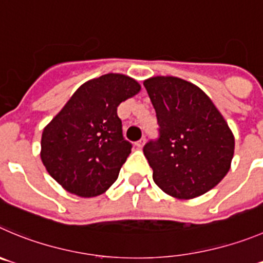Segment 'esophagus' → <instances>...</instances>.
<instances>
[{"label":"esophagus","instance_id":"esophagus-1","mask_svg":"<svg viewBox=\"0 0 263 263\" xmlns=\"http://www.w3.org/2000/svg\"><path fill=\"white\" fill-rule=\"evenodd\" d=\"M144 144H145V139H140L139 141H136V143H135V145H136L139 149H141L144 146Z\"/></svg>","mask_w":263,"mask_h":263}]
</instances>
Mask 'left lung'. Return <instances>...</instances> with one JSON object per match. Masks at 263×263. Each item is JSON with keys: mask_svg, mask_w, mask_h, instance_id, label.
<instances>
[{"mask_svg": "<svg viewBox=\"0 0 263 263\" xmlns=\"http://www.w3.org/2000/svg\"><path fill=\"white\" fill-rule=\"evenodd\" d=\"M158 120L159 137L144 146L154 183L190 200L214 188L234 157L235 137L219 110L197 85L175 76L144 82Z\"/></svg>", "mask_w": 263, "mask_h": 263, "instance_id": "8db88e82", "label": "left lung"}]
</instances>
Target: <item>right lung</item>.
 Returning a JSON list of instances; mask_svg holds the SVG:
<instances>
[{
    "label": "right lung",
    "mask_w": 263,
    "mask_h": 263,
    "mask_svg": "<svg viewBox=\"0 0 263 263\" xmlns=\"http://www.w3.org/2000/svg\"><path fill=\"white\" fill-rule=\"evenodd\" d=\"M141 87L122 73H106L80 85L44 128L41 161L66 191L80 197L106 192L131 153L117 107Z\"/></svg>",
    "instance_id": "right-lung-1"
}]
</instances>
